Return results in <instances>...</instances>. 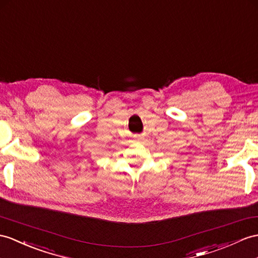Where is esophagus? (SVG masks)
<instances>
[{"label":"esophagus","instance_id":"obj_1","mask_svg":"<svg viewBox=\"0 0 258 258\" xmlns=\"http://www.w3.org/2000/svg\"><path fill=\"white\" fill-rule=\"evenodd\" d=\"M135 138H136V139H137L138 141H141V140H143V137H142V135H135Z\"/></svg>","mask_w":258,"mask_h":258}]
</instances>
